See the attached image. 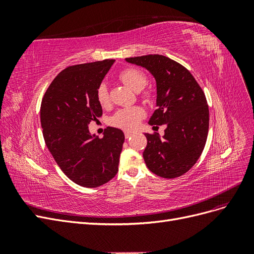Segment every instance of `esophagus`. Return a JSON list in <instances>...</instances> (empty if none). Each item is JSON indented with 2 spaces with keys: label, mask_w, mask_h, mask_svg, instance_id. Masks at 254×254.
<instances>
[{
  "label": "esophagus",
  "mask_w": 254,
  "mask_h": 254,
  "mask_svg": "<svg viewBox=\"0 0 254 254\" xmlns=\"http://www.w3.org/2000/svg\"><path fill=\"white\" fill-rule=\"evenodd\" d=\"M132 134H133L132 131H125V137H126V139H129V137L131 136Z\"/></svg>",
  "instance_id": "34e87169"
}]
</instances>
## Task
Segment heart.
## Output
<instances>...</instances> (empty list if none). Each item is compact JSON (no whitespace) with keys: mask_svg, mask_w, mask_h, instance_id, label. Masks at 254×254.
<instances>
[{"mask_svg":"<svg viewBox=\"0 0 254 254\" xmlns=\"http://www.w3.org/2000/svg\"><path fill=\"white\" fill-rule=\"evenodd\" d=\"M120 79L124 82L127 87L131 90L139 92L145 88L147 84V76L139 68L128 67L123 70L120 75ZM150 93H146L144 97L148 98ZM96 99L98 104L102 107H106L109 105V91L108 87L105 82L101 83L96 91ZM145 117V112L139 107H133V108L121 109L115 112L111 118V124L115 127H119L125 130H133L140 122Z\"/></svg>","mask_w":254,"mask_h":254,"instance_id":"b5f03b06","label":"heart"}]
</instances>
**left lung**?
I'll list each match as a JSON object with an SVG mask.
<instances>
[{"label": "left lung", "mask_w": 254, "mask_h": 254, "mask_svg": "<svg viewBox=\"0 0 254 254\" xmlns=\"http://www.w3.org/2000/svg\"><path fill=\"white\" fill-rule=\"evenodd\" d=\"M148 70L157 82V106L148 124L165 125L164 135L145 133L148 170L172 179L189 172L200 157L209 132V106L188 68L162 55L126 58ZM158 127V126H156Z\"/></svg>", "instance_id": "obj_1"}]
</instances>
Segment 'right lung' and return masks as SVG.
I'll return each instance as SVG.
<instances>
[{
	"label": "right lung",
	"mask_w": 254,
	"mask_h": 254,
	"mask_svg": "<svg viewBox=\"0 0 254 254\" xmlns=\"http://www.w3.org/2000/svg\"><path fill=\"white\" fill-rule=\"evenodd\" d=\"M114 59L65 67L42 98L41 127L45 144L68 179L84 188H97L119 171L125 141L121 129L107 127L99 139L89 124L102 117L96 91Z\"/></svg>",
	"instance_id": "add662e5"
}]
</instances>
